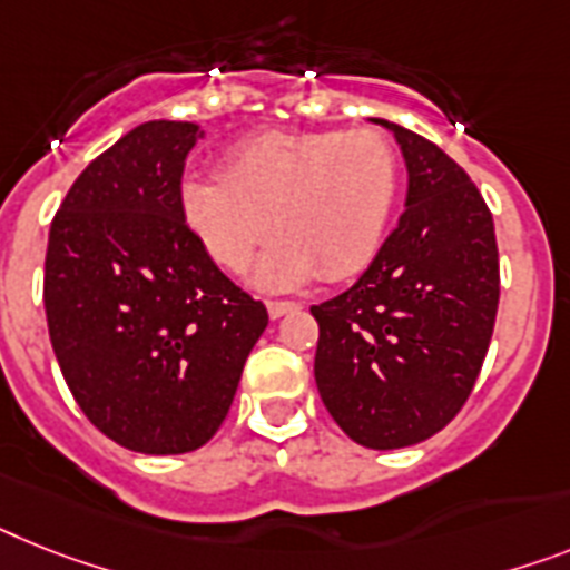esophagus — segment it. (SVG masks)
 I'll return each mask as SVG.
<instances>
[{
	"label": "esophagus",
	"mask_w": 570,
	"mask_h": 570,
	"mask_svg": "<svg viewBox=\"0 0 570 570\" xmlns=\"http://www.w3.org/2000/svg\"><path fill=\"white\" fill-rule=\"evenodd\" d=\"M266 309H269L272 318H281V315L298 309V304L295 301H266Z\"/></svg>",
	"instance_id": "34e87169"
}]
</instances>
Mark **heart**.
Instances as JSON below:
<instances>
[{
	"mask_svg": "<svg viewBox=\"0 0 570 570\" xmlns=\"http://www.w3.org/2000/svg\"><path fill=\"white\" fill-rule=\"evenodd\" d=\"M400 188V159L380 130H266L228 150L223 176L188 174L181 217L223 269L240 272L266 232L277 237L252 281L289 289L322 269L344 281L376 255Z\"/></svg>",
	"mask_w": 570,
	"mask_h": 570,
	"instance_id": "1",
	"label": "heart"
}]
</instances>
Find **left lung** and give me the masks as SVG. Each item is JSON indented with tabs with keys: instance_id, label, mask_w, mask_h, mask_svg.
<instances>
[{
	"instance_id": "8db88e82",
	"label": "left lung",
	"mask_w": 570,
	"mask_h": 570,
	"mask_svg": "<svg viewBox=\"0 0 570 570\" xmlns=\"http://www.w3.org/2000/svg\"><path fill=\"white\" fill-rule=\"evenodd\" d=\"M374 124L403 150L405 212L356 284L309 309L315 385L358 446L403 449L470 400L499 313V246L458 161L400 124Z\"/></svg>"
}]
</instances>
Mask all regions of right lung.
Masks as SVG:
<instances>
[{"label":"right lung","mask_w":570,"mask_h":570,"mask_svg":"<svg viewBox=\"0 0 570 570\" xmlns=\"http://www.w3.org/2000/svg\"><path fill=\"white\" fill-rule=\"evenodd\" d=\"M203 130L147 121L89 161L55 214L42 301L71 396L145 455L205 446L269 324L196 240L179 205Z\"/></svg>","instance_id":"right-lung-1"}]
</instances>
